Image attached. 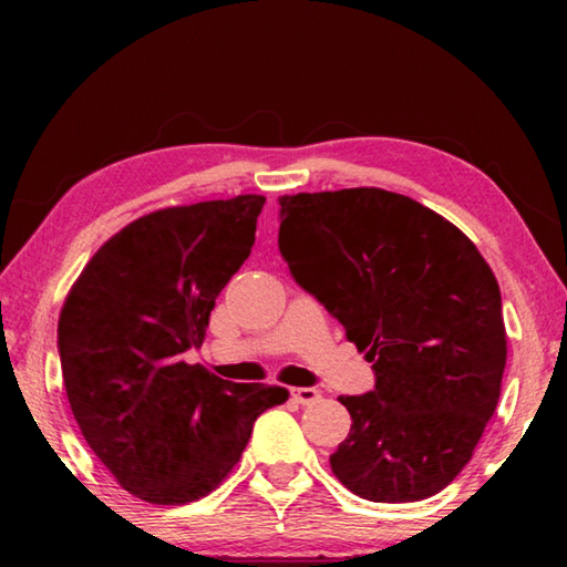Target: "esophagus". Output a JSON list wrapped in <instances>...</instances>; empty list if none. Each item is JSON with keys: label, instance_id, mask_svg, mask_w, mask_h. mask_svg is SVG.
<instances>
[{"label": "esophagus", "instance_id": "esophagus-1", "mask_svg": "<svg viewBox=\"0 0 567 567\" xmlns=\"http://www.w3.org/2000/svg\"><path fill=\"white\" fill-rule=\"evenodd\" d=\"M290 395L295 402H300V405H312V402H318L322 398L320 390L315 388H292Z\"/></svg>", "mask_w": 567, "mask_h": 567}]
</instances>
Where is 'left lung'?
I'll list each match as a JSON object with an SVG mask.
<instances>
[{
	"label": "left lung",
	"instance_id": "left-lung-1",
	"mask_svg": "<svg viewBox=\"0 0 567 567\" xmlns=\"http://www.w3.org/2000/svg\"><path fill=\"white\" fill-rule=\"evenodd\" d=\"M277 245L375 370L370 392L340 398L352 425L332 473L372 503L440 493L501 398L503 300L483 255L445 217L378 187L280 197Z\"/></svg>",
	"mask_w": 567,
	"mask_h": 567
}]
</instances>
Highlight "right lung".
Here are the masks:
<instances>
[{
    "label": "right lung",
    "instance_id": "obj_1",
    "mask_svg": "<svg viewBox=\"0 0 567 567\" xmlns=\"http://www.w3.org/2000/svg\"><path fill=\"white\" fill-rule=\"evenodd\" d=\"M262 195L167 207L107 239L56 328L72 415L140 501L185 505L223 483L265 410L290 398L187 364L217 295L255 245Z\"/></svg>",
    "mask_w": 567,
    "mask_h": 567
}]
</instances>
